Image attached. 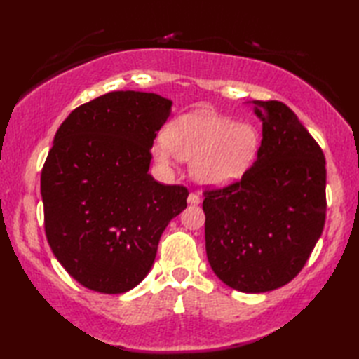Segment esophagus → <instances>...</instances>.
<instances>
[{"instance_id":"esophagus-1","label":"esophagus","mask_w":359,"mask_h":359,"mask_svg":"<svg viewBox=\"0 0 359 359\" xmlns=\"http://www.w3.org/2000/svg\"><path fill=\"white\" fill-rule=\"evenodd\" d=\"M188 203L189 205H199L201 203V197L197 196L196 193H191L188 196Z\"/></svg>"}]
</instances>
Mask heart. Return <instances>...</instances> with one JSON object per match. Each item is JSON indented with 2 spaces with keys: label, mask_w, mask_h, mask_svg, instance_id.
Segmentation results:
<instances>
[{
  "label": "heart",
  "mask_w": 359,
  "mask_h": 359,
  "mask_svg": "<svg viewBox=\"0 0 359 359\" xmlns=\"http://www.w3.org/2000/svg\"><path fill=\"white\" fill-rule=\"evenodd\" d=\"M259 147L261 137L251 123L194 111L166 126L165 139L152 144V156L162 166H171L175 157L191 162V175L201 185L225 188L248 172Z\"/></svg>",
  "instance_id": "obj_1"
}]
</instances>
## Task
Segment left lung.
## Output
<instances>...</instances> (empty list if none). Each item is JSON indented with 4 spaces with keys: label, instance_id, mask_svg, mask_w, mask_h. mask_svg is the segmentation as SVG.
<instances>
[{
    "label": "left lung",
    "instance_id": "1",
    "mask_svg": "<svg viewBox=\"0 0 359 359\" xmlns=\"http://www.w3.org/2000/svg\"><path fill=\"white\" fill-rule=\"evenodd\" d=\"M262 121L255 165L241 182L205 194V248L225 285L265 293L306 265L325 222V158L287 104L248 102Z\"/></svg>",
    "mask_w": 359,
    "mask_h": 359
}]
</instances>
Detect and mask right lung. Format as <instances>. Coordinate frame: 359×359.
<instances>
[{
    "label": "right lung",
    "instance_id": "right-lung-1",
    "mask_svg": "<svg viewBox=\"0 0 359 359\" xmlns=\"http://www.w3.org/2000/svg\"><path fill=\"white\" fill-rule=\"evenodd\" d=\"M172 102L114 90L79 106L53 137L41 171L52 253L83 287L120 294L147 278L188 189L149 174L151 148Z\"/></svg>",
    "mask_w": 359,
    "mask_h": 359
}]
</instances>
